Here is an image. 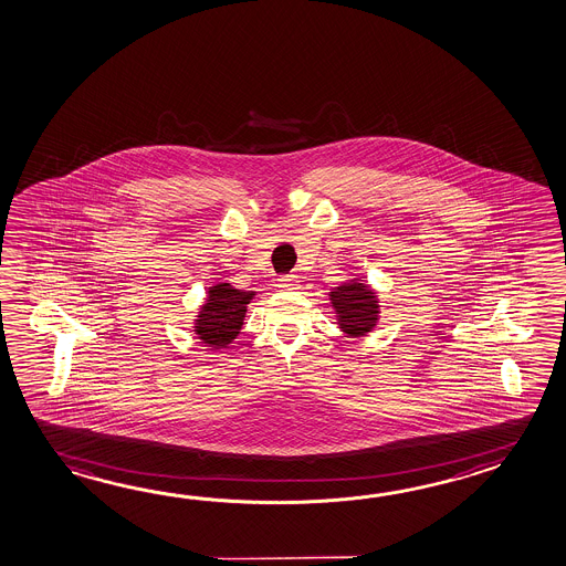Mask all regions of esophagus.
<instances>
[{
	"label": "esophagus",
	"mask_w": 566,
	"mask_h": 566,
	"mask_svg": "<svg viewBox=\"0 0 566 566\" xmlns=\"http://www.w3.org/2000/svg\"><path fill=\"white\" fill-rule=\"evenodd\" d=\"M296 286H298V277L294 276V274L277 277V289L294 290Z\"/></svg>",
	"instance_id": "34e87169"
}]
</instances>
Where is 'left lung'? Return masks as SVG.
Returning <instances> with one entry per match:
<instances>
[{
  "label": "left lung",
  "instance_id": "obj_1",
  "mask_svg": "<svg viewBox=\"0 0 566 566\" xmlns=\"http://www.w3.org/2000/svg\"><path fill=\"white\" fill-rule=\"evenodd\" d=\"M331 301L338 312V324L348 335L360 336L369 333L377 323V298L365 284L350 282L331 292Z\"/></svg>",
  "mask_w": 566,
  "mask_h": 566
}]
</instances>
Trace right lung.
Returning a JSON list of instances; mask_svg holds the SVG:
<instances>
[{"label":"right lung","mask_w":566,"mask_h":566,"mask_svg":"<svg viewBox=\"0 0 566 566\" xmlns=\"http://www.w3.org/2000/svg\"><path fill=\"white\" fill-rule=\"evenodd\" d=\"M254 292L231 289L230 284H218L209 290L208 302L199 311L196 335L211 346H228L242 331L245 306Z\"/></svg>","instance_id":"add662e5"}]
</instances>
